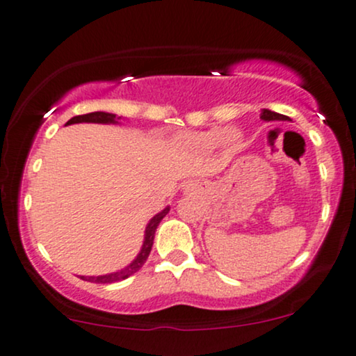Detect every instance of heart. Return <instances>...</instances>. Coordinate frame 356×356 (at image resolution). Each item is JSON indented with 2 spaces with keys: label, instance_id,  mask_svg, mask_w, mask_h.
Returning a JSON list of instances; mask_svg holds the SVG:
<instances>
[{
  "label": "heart",
  "instance_id": "obj_1",
  "mask_svg": "<svg viewBox=\"0 0 356 356\" xmlns=\"http://www.w3.org/2000/svg\"><path fill=\"white\" fill-rule=\"evenodd\" d=\"M222 134L221 129H211V130H207V131H202V134H195L191 136V143L192 146H195L197 149H202V151H208V149H213L216 148L218 145L222 141ZM229 140H234L236 135L234 134H229L227 136Z\"/></svg>",
  "mask_w": 356,
  "mask_h": 356
}]
</instances>
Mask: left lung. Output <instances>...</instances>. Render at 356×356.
<instances>
[{
	"label": "left lung",
	"mask_w": 356,
	"mask_h": 356,
	"mask_svg": "<svg viewBox=\"0 0 356 356\" xmlns=\"http://www.w3.org/2000/svg\"><path fill=\"white\" fill-rule=\"evenodd\" d=\"M260 118L265 122H273V120H290L286 115H282V113H277V112H272L268 111V108H264L262 112H260Z\"/></svg>",
	"instance_id": "1"
}]
</instances>
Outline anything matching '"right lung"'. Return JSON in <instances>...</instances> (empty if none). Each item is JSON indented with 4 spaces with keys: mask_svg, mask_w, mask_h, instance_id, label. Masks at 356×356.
Wrapping results in <instances>:
<instances>
[{
    "mask_svg": "<svg viewBox=\"0 0 356 356\" xmlns=\"http://www.w3.org/2000/svg\"><path fill=\"white\" fill-rule=\"evenodd\" d=\"M122 117H115V113H108V112H91V113H84V115H76L73 118H70L66 122V125H71V123H83V122H89V123H118L117 120H120ZM169 213V207H165L163 211L158 213V215L151 218V221L148 222L145 229V241L143 245H141L140 254L136 255L134 262L130 265H127L125 268L118 270V272L113 273H107V275H99V277H81V280L91 282V283H115L120 280H125V278L131 277V275L138 272V270L143 267V264L148 259V255L151 252V248H153V241H154V233L156 227L159 226V222L163 218Z\"/></svg>",
    "mask_w": 356,
    "mask_h": 356,
    "instance_id": "1",
    "label": "right lung"
}]
</instances>
